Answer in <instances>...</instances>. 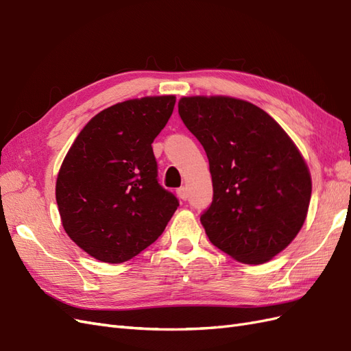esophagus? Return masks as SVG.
Wrapping results in <instances>:
<instances>
[{"label": "esophagus", "instance_id": "1", "mask_svg": "<svg viewBox=\"0 0 351 351\" xmlns=\"http://www.w3.org/2000/svg\"><path fill=\"white\" fill-rule=\"evenodd\" d=\"M177 196L182 199V200H187V189L186 187L177 189Z\"/></svg>", "mask_w": 351, "mask_h": 351}]
</instances>
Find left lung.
<instances>
[{
    "instance_id": "left-lung-1",
    "label": "left lung",
    "mask_w": 351,
    "mask_h": 351,
    "mask_svg": "<svg viewBox=\"0 0 351 351\" xmlns=\"http://www.w3.org/2000/svg\"><path fill=\"white\" fill-rule=\"evenodd\" d=\"M209 159L214 196L200 215L210 243L243 263L268 262L300 231L312 180L293 141L271 115L228 97L178 102Z\"/></svg>"
}]
</instances>
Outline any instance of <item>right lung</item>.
<instances>
[{
  "instance_id": "obj_1",
  "label": "right lung",
  "mask_w": 351,
  "mask_h": 351,
  "mask_svg": "<svg viewBox=\"0 0 351 351\" xmlns=\"http://www.w3.org/2000/svg\"><path fill=\"white\" fill-rule=\"evenodd\" d=\"M176 97L130 99L83 127L60 168L56 197L69 237L95 259L121 263L162 234L178 199L158 183L152 142Z\"/></svg>"
}]
</instances>
